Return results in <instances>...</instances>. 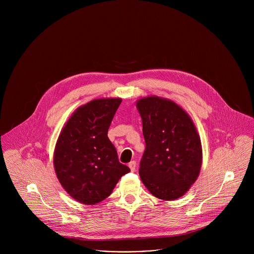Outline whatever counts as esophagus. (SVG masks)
<instances>
[{"instance_id":"obj_1","label":"esophagus","mask_w":254,"mask_h":254,"mask_svg":"<svg viewBox=\"0 0 254 254\" xmlns=\"http://www.w3.org/2000/svg\"><path fill=\"white\" fill-rule=\"evenodd\" d=\"M128 167H129L131 172H134L135 171V167H136V163L134 161H131L130 163H128Z\"/></svg>"}]
</instances>
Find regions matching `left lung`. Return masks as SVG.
I'll list each match as a JSON object with an SVG mask.
<instances>
[{
    "mask_svg": "<svg viewBox=\"0 0 254 254\" xmlns=\"http://www.w3.org/2000/svg\"><path fill=\"white\" fill-rule=\"evenodd\" d=\"M146 150L139 163L142 183L157 198L183 196L198 178L202 148L189 116L175 102L157 96L136 103Z\"/></svg>",
    "mask_w": 254,
    "mask_h": 254,
    "instance_id": "8db88e82",
    "label": "left lung"
}]
</instances>
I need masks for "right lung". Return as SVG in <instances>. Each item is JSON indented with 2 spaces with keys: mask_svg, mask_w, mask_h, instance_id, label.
Returning <instances> with one entry per match:
<instances>
[{
  "mask_svg": "<svg viewBox=\"0 0 254 254\" xmlns=\"http://www.w3.org/2000/svg\"><path fill=\"white\" fill-rule=\"evenodd\" d=\"M121 98L95 99L77 108L62 129L54 154L57 178L76 201L93 205L110 196L130 170L107 136Z\"/></svg>",
  "mask_w": 254,
  "mask_h": 254,
  "instance_id": "right-lung-1",
  "label": "right lung"
}]
</instances>
